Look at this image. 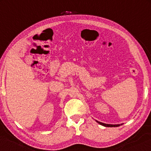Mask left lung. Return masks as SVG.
I'll return each mask as SVG.
<instances>
[{
    "instance_id": "obj_1",
    "label": "left lung",
    "mask_w": 151,
    "mask_h": 151,
    "mask_svg": "<svg viewBox=\"0 0 151 151\" xmlns=\"http://www.w3.org/2000/svg\"><path fill=\"white\" fill-rule=\"evenodd\" d=\"M97 122L99 123V124H101V125L104 126H106V127H117V126H119L120 125H112V124H103V123L101 122H99V121H97Z\"/></svg>"
}]
</instances>
